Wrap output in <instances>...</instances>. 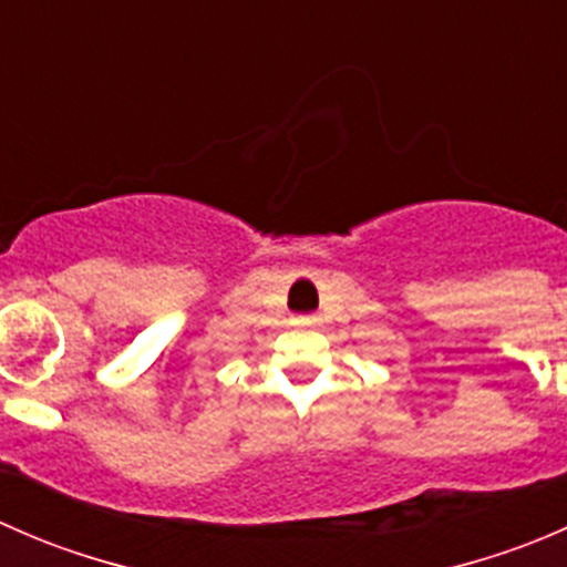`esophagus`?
Masks as SVG:
<instances>
[{"label": "esophagus", "instance_id": "esophagus-1", "mask_svg": "<svg viewBox=\"0 0 567 567\" xmlns=\"http://www.w3.org/2000/svg\"><path fill=\"white\" fill-rule=\"evenodd\" d=\"M296 323H299V326H316L318 318L316 316H299V318H296Z\"/></svg>", "mask_w": 567, "mask_h": 567}]
</instances>
